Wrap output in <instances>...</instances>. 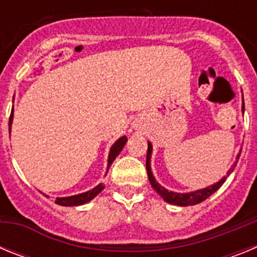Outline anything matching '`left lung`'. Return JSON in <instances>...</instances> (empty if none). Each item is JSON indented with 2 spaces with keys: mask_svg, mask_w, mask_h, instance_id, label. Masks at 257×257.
Instances as JSON below:
<instances>
[{
  "mask_svg": "<svg viewBox=\"0 0 257 257\" xmlns=\"http://www.w3.org/2000/svg\"><path fill=\"white\" fill-rule=\"evenodd\" d=\"M242 110L244 112V103L242 104ZM240 153H238L237 156V161L234 162V165L231 166L230 170L228 171V174H231L233 170H234L235 165L238 162V158H239ZM151 157H152V144L148 143V152H147V172H148V178L149 181H151L152 187L153 189L156 190L160 197H162L166 202H169V203H172V205H176V206H193V205H198L201 202H203L205 199H207L211 194L216 192L220 187H221L224 181L226 180V176L221 179L220 181H217L216 184H213V185H210V187L205 188V189H199L196 190V192H190V193H175L171 192V190H167L166 188H163L161 184H158L154 179L153 174H152V170H151Z\"/></svg>",
  "mask_w": 257,
  "mask_h": 257,
  "instance_id": "left-lung-1",
  "label": "left lung"
}]
</instances>
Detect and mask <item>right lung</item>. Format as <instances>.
<instances>
[{"label": "right lung", "mask_w": 257, "mask_h": 257, "mask_svg": "<svg viewBox=\"0 0 257 257\" xmlns=\"http://www.w3.org/2000/svg\"><path fill=\"white\" fill-rule=\"evenodd\" d=\"M11 123H13V112H11L10 115V121H9V126L11 127ZM10 130V128H9ZM127 142L126 136H122L114 144L112 145V148H110V152H109V157H108V169L109 166L112 165L113 161L115 160V157L118 154L121 153V151L123 149L124 144ZM104 189V184H99L94 189L88 190V192L81 193V194H77V196H70V197H63V198H56L55 203L56 205L60 206H79V205H85L87 202H90L91 199H94L95 197Z\"/></svg>", "instance_id": "add662e5"}]
</instances>
